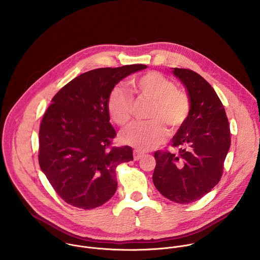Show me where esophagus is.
<instances>
[{
    "mask_svg": "<svg viewBox=\"0 0 260 260\" xmlns=\"http://www.w3.org/2000/svg\"><path fill=\"white\" fill-rule=\"evenodd\" d=\"M143 156H144V153H143V152H141V151H139V150H134V151H133V158H134L135 161H138V160L141 159Z\"/></svg>",
    "mask_w": 260,
    "mask_h": 260,
    "instance_id": "34e87169",
    "label": "esophagus"
}]
</instances>
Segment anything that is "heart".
I'll list each match as a JSON object with an SVG mask.
<instances>
[{"mask_svg":"<svg viewBox=\"0 0 260 260\" xmlns=\"http://www.w3.org/2000/svg\"><path fill=\"white\" fill-rule=\"evenodd\" d=\"M134 89L139 95L153 102L149 123H136L125 130L121 140L139 151H146L162 143L170 130L178 129L188 118L190 100L184 91L159 72L141 75L133 81ZM112 120L121 127L130 124L133 117L134 97L122 87H115L107 102Z\"/></svg>","mask_w":260,"mask_h":260,"instance_id":"heart-1","label":"heart"}]
</instances>
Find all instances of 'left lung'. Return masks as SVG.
Wrapping results in <instances>:
<instances>
[{"label":"left lung","instance_id":"left-lung-1","mask_svg":"<svg viewBox=\"0 0 260 260\" xmlns=\"http://www.w3.org/2000/svg\"><path fill=\"white\" fill-rule=\"evenodd\" d=\"M187 89L190 113L172 138L177 153L158 150L153 183L167 199L187 204L216 185L230 147V128L222 103L212 86L196 72L174 68Z\"/></svg>","mask_w":260,"mask_h":260}]
</instances>
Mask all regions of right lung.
I'll list each match as a JSON object with an SVG mask.
<instances>
[{
  "label": "right lung",
  "mask_w": 260,
  "mask_h": 260,
  "mask_svg": "<svg viewBox=\"0 0 260 260\" xmlns=\"http://www.w3.org/2000/svg\"><path fill=\"white\" fill-rule=\"evenodd\" d=\"M147 68L143 64L99 68L79 75L52 99L39 131V164L68 204L93 209L117 189L116 168L133 160L129 146H112L116 131L107 107L114 86Z\"/></svg>",
  "instance_id": "obj_1"
}]
</instances>
